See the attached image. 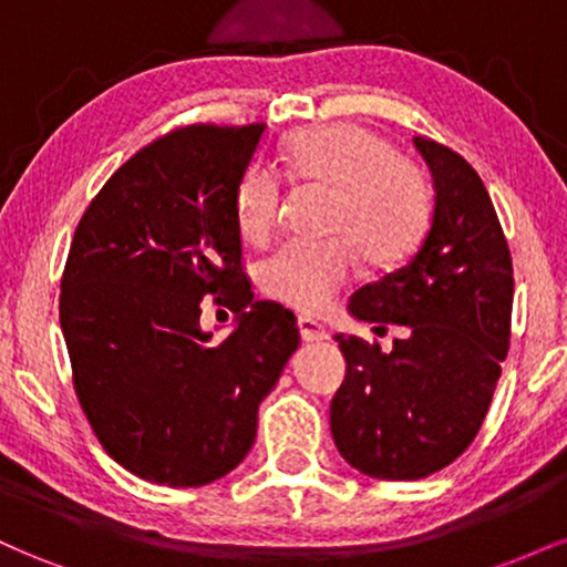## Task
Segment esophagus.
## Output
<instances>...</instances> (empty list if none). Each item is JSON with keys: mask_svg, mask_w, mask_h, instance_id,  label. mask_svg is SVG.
<instances>
[{"mask_svg": "<svg viewBox=\"0 0 567 567\" xmlns=\"http://www.w3.org/2000/svg\"><path fill=\"white\" fill-rule=\"evenodd\" d=\"M298 330H301V338L306 343H315V341H324V338H328V330L322 328L320 322H315V320H298Z\"/></svg>", "mask_w": 567, "mask_h": 567, "instance_id": "1", "label": "esophagus"}]
</instances>
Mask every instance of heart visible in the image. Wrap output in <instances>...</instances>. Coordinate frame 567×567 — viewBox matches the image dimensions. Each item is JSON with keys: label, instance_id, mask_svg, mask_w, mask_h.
<instances>
[{"label": "heart", "instance_id": "obj_1", "mask_svg": "<svg viewBox=\"0 0 567 567\" xmlns=\"http://www.w3.org/2000/svg\"><path fill=\"white\" fill-rule=\"evenodd\" d=\"M285 175L298 184L333 192L330 234L350 239L368 264H392L415 243L429 213L421 167L396 157L379 133L336 122L303 127L282 148ZM282 178L269 167H250L237 188V226L250 243L277 229ZM354 256L346 239L288 243L261 266V285L298 311H322L349 282Z\"/></svg>", "mask_w": 567, "mask_h": 567}]
</instances>
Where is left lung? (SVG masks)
I'll list each match as a JSON object with an SVG mask.
<instances>
[{
  "label": "left lung",
  "mask_w": 567,
  "mask_h": 567,
  "mask_svg": "<svg viewBox=\"0 0 567 567\" xmlns=\"http://www.w3.org/2000/svg\"><path fill=\"white\" fill-rule=\"evenodd\" d=\"M434 181L429 229L400 269L351 296V317L405 328L392 351L336 336L347 379L330 402L336 447L379 480L453 464L483 426L509 351L512 256L487 188L453 148L415 135Z\"/></svg>",
  "instance_id": "1"
}]
</instances>
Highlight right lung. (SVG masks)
<instances>
[{
  "mask_svg": "<svg viewBox=\"0 0 567 567\" xmlns=\"http://www.w3.org/2000/svg\"><path fill=\"white\" fill-rule=\"evenodd\" d=\"M264 130L188 125L152 141L71 239L58 309L76 396L106 453L148 483L229 474L301 343L296 315L252 301L243 271L237 188ZM205 295L240 315L220 344L198 328Z\"/></svg>",
  "mask_w": 567,
  "mask_h": 567,
  "instance_id": "add662e5",
  "label": "right lung"
}]
</instances>
